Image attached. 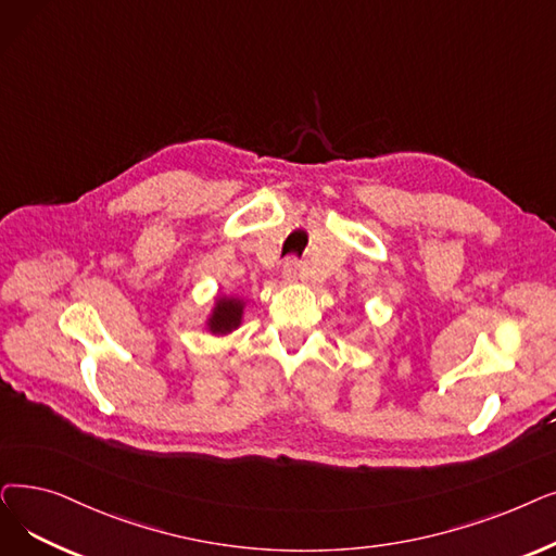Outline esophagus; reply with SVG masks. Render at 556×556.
I'll return each instance as SVG.
<instances>
[{
    "label": "esophagus",
    "instance_id": "1",
    "mask_svg": "<svg viewBox=\"0 0 556 556\" xmlns=\"http://www.w3.org/2000/svg\"><path fill=\"white\" fill-rule=\"evenodd\" d=\"M298 275H300V261H298L295 256L286 258L283 268H281V277H283L286 281H295V279H298Z\"/></svg>",
    "mask_w": 556,
    "mask_h": 556
}]
</instances>
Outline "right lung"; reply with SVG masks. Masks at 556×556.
<instances>
[{
  "instance_id": "1",
  "label": "right lung",
  "mask_w": 556,
  "mask_h": 556,
  "mask_svg": "<svg viewBox=\"0 0 556 556\" xmlns=\"http://www.w3.org/2000/svg\"><path fill=\"white\" fill-rule=\"evenodd\" d=\"M240 316H243V302L223 298L213 308V316L208 318V329L213 333H229L240 325Z\"/></svg>"
}]
</instances>
